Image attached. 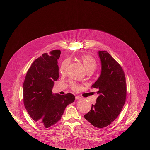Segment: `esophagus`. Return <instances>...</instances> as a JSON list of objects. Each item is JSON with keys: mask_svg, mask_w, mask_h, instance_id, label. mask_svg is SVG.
<instances>
[{"mask_svg": "<svg viewBox=\"0 0 150 150\" xmlns=\"http://www.w3.org/2000/svg\"><path fill=\"white\" fill-rule=\"evenodd\" d=\"M75 99L77 100H80L81 99V97H80V96H76V97H75Z\"/></svg>", "mask_w": 150, "mask_h": 150, "instance_id": "1", "label": "esophagus"}]
</instances>
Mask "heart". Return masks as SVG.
I'll list each match as a JSON object with an SVG mask.
<instances>
[{
  "mask_svg": "<svg viewBox=\"0 0 150 150\" xmlns=\"http://www.w3.org/2000/svg\"><path fill=\"white\" fill-rule=\"evenodd\" d=\"M80 61L83 63L86 72H93L97 67V62L93 57L88 55H83L80 58ZM70 63L69 59H66L62 62L60 67V71L64 72L67 69L69 64ZM72 88L74 89H76L77 86L75 84L72 83Z\"/></svg>",
  "mask_w": 150,
  "mask_h": 150,
  "instance_id": "b5f03b06",
  "label": "heart"
}]
</instances>
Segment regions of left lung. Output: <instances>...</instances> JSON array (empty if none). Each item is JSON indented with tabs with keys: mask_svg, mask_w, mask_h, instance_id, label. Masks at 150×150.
<instances>
[{
	"mask_svg": "<svg viewBox=\"0 0 150 150\" xmlns=\"http://www.w3.org/2000/svg\"><path fill=\"white\" fill-rule=\"evenodd\" d=\"M101 64L100 77L92 86L98 89L96 103L84 116L94 127L102 128L114 121L121 112L127 97V84L124 71L105 50L98 51Z\"/></svg>",
	"mask_w": 150,
	"mask_h": 150,
	"instance_id": "8db88e82",
	"label": "left lung"
}]
</instances>
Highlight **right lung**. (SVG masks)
Here are the masks:
<instances>
[{"label":"right lung","instance_id":"add662e5","mask_svg":"<svg viewBox=\"0 0 150 150\" xmlns=\"http://www.w3.org/2000/svg\"><path fill=\"white\" fill-rule=\"evenodd\" d=\"M60 50L44 53L36 59L27 72L23 84V103L30 117L46 128L60 120L66 107L75 100L71 93H52L59 77Z\"/></svg>","mask_w":150,"mask_h":150}]
</instances>
